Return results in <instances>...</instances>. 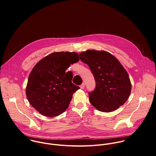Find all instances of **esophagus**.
<instances>
[{
	"label": "esophagus",
	"instance_id": "1",
	"mask_svg": "<svg viewBox=\"0 0 156 156\" xmlns=\"http://www.w3.org/2000/svg\"><path fill=\"white\" fill-rule=\"evenodd\" d=\"M84 87H85V84H84V83H83V84L80 86V88H81V89H84Z\"/></svg>",
	"mask_w": 156,
	"mask_h": 156
}]
</instances>
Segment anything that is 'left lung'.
<instances>
[{
    "label": "left lung",
    "mask_w": 156,
    "mask_h": 156,
    "mask_svg": "<svg viewBox=\"0 0 156 156\" xmlns=\"http://www.w3.org/2000/svg\"><path fill=\"white\" fill-rule=\"evenodd\" d=\"M94 75L96 87L89 101L99 111L117 110L128 99L131 89L128 74L118 60L104 51L88 50L80 54Z\"/></svg>",
    "instance_id": "obj_1"
}]
</instances>
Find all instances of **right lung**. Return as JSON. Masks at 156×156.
<instances>
[{
  "label": "right lung",
  "instance_id": "1",
  "mask_svg": "<svg viewBox=\"0 0 156 156\" xmlns=\"http://www.w3.org/2000/svg\"><path fill=\"white\" fill-rule=\"evenodd\" d=\"M76 52L52 53L32 69L26 89L27 98L40 113L57 116L69 107L72 95L80 87L72 83L73 73L67 69L79 61Z\"/></svg>",
  "mask_w": 156,
  "mask_h": 156
}]
</instances>
